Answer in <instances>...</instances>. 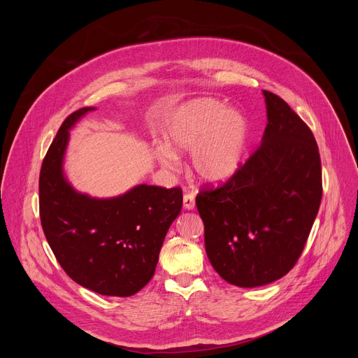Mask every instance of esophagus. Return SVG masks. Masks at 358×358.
Segmentation results:
<instances>
[{
  "label": "esophagus",
  "instance_id": "34e87169",
  "mask_svg": "<svg viewBox=\"0 0 358 358\" xmlns=\"http://www.w3.org/2000/svg\"><path fill=\"white\" fill-rule=\"evenodd\" d=\"M182 202H184V208L185 210H194V207H195V196H194V194H184Z\"/></svg>",
  "mask_w": 358,
  "mask_h": 358
}]
</instances>
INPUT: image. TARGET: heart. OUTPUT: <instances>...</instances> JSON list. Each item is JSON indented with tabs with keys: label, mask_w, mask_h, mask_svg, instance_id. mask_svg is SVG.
Listing matches in <instances>:
<instances>
[{
	"label": "heart",
	"mask_w": 358,
	"mask_h": 358,
	"mask_svg": "<svg viewBox=\"0 0 358 358\" xmlns=\"http://www.w3.org/2000/svg\"><path fill=\"white\" fill-rule=\"evenodd\" d=\"M249 136V122L241 110L224 109L221 101L210 97L184 105L169 130L171 146L176 151H192L191 169L207 182L225 181L238 171ZM172 149L164 143L156 147L159 162L167 169H174L178 162Z\"/></svg>",
	"instance_id": "obj_1"
}]
</instances>
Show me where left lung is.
<instances>
[{"label":"left lung","instance_id":"obj_1","mask_svg":"<svg viewBox=\"0 0 358 358\" xmlns=\"http://www.w3.org/2000/svg\"><path fill=\"white\" fill-rule=\"evenodd\" d=\"M264 96L268 124L259 148L227 182L195 198L208 259L239 287L272 283L296 265L323 191L312 130L278 94Z\"/></svg>","mask_w":358,"mask_h":358}]
</instances>
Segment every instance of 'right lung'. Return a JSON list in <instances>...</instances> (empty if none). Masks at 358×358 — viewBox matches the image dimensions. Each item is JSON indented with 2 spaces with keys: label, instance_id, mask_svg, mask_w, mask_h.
<instances>
[{
  "label": "right lung",
  "instance_id": "1",
  "mask_svg": "<svg viewBox=\"0 0 358 358\" xmlns=\"http://www.w3.org/2000/svg\"><path fill=\"white\" fill-rule=\"evenodd\" d=\"M94 108L69 115L43 159L39 217L46 241L68 276L103 296L127 297L156 272L159 253L182 207L181 188L140 184L123 195L92 198L65 178L69 130Z\"/></svg>",
  "mask_w": 358,
  "mask_h": 358
}]
</instances>
